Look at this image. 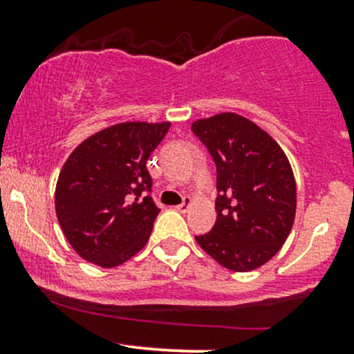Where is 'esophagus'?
Instances as JSON below:
<instances>
[{
  "label": "esophagus",
  "mask_w": 354,
  "mask_h": 354,
  "mask_svg": "<svg viewBox=\"0 0 354 354\" xmlns=\"http://www.w3.org/2000/svg\"><path fill=\"white\" fill-rule=\"evenodd\" d=\"M190 205H192V198H185V202L183 203H180V205L176 207V210L178 212H188V209H190Z\"/></svg>",
  "instance_id": "esophagus-1"
}]
</instances>
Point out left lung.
<instances>
[{"mask_svg": "<svg viewBox=\"0 0 354 354\" xmlns=\"http://www.w3.org/2000/svg\"><path fill=\"white\" fill-rule=\"evenodd\" d=\"M192 130L217 167L216 224L195 240L226 269H259L279 252L295 223L291 164L267 131L236 113L197 120Z\"/></svg>", "mask_w": 354, "mask_h": 354, "instance_id": "1", "label": "left lung"}]
</instances>
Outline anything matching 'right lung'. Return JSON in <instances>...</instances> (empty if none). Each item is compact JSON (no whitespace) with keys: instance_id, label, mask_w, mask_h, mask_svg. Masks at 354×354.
Segmentation results:
<instances>
[{"instance_id":"right-lung-1","label":"right lung","mask_w":354,"mask_h":354,"mask_svg":"<svg viewBox=\"0 0 354 354\" xmlns=\"http://www.w3.org/2000/svg\"><path fill=\"white\" fill-rule=\"evenodd\" d=\"M171 123L127 121L97 131L66 159L55 194L68 243L87 262L121 266L140 252L159 214L147 159Z\"/></svg>"}]
</instances>
